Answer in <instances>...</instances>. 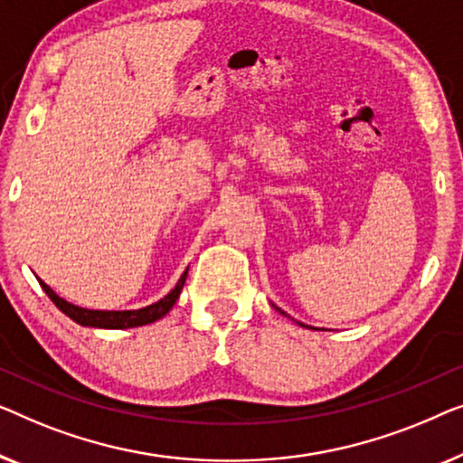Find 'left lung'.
<instances>
[{
    "label": "left lung",
    "mask_w": 463,
    "mask_h": 463,
    "mask_svg": "<svg viewBox=\"0 0 463 463\" xmlns=\"http://www.w3.org/2000/svg\"><path fill=\"white\" fill-rule=\"evenodd\" d=\"M272 306H275V304H272ZM275 308H277V306H275ZM277 310H279V312H281V315H283V317H289V315H288V312H283L281 308H277ZM299 325H302V323H299ZM302 327H308V325H302Z\"/></svg>",
    "instance_id": "left-lung-1"
}]
</instances>
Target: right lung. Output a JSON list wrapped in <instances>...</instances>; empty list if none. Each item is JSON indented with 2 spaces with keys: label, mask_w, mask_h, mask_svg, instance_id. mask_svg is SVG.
<instances>
[{
  "label": "right lung",
  "mask_w": 463,
  "mask_h": 463,
  "mask_svg": "<svg viewBox=\"0 0 463 463\" xmlns=\"http://www.w3.org/2000/svg\"><path fill=\"white\" fill-rule=\"evenodd\" d=\"M188 269L182 272V277L175 283V288L164 296L159 302L151 306H145V308L138 310H92V308H81V306H75L67 302V299L61 298L54 289H50V285H45L42 279H37L42 289L48 294L52 302L56 304L58 310H62L69 318H73L77 325H83V327H99V329H129V327H142V325L159 321L161 317H165L169 310L174 308L175 299L180 298V291L184 288Z\"/></svg>",
  "instance_id": "1"
}]
</instances>
